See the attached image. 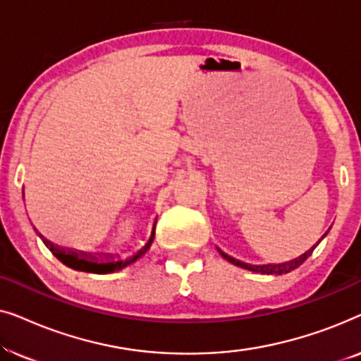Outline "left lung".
<instances>
[{"label": "left lung", "mask_w": 361, "mask_h": 361, "mask_svg": "<svg viewBox=\"0 0 361 361\" xmlns=\"http://www.w3.org/2000/svg\"><path fill=\"white\" fill-rule=\"evenodd\" d=\"M327 233L329 231H325V235L322 236V238H325V236H327ZM320 238V240H322ZM320 240L317 241V243H315L312 248L310 250H307L305 251V253H302L300 256H298V258H294V259H290V261H284V263H268V264H250V263H243V261H240V259H236V258H231L230 255H226V253H224V251H221L220 248H216L219 250V253L224 256V258L226 259V261H230L231 264H235V266H238V268H243V269H248V271H253V273H261V274H274V276H281V274H286V273H290V271H294L295 268H299L300 264L304 263L305 259L309 258L310 255H312V251L315 250V246H317L319 243H320Z\"/></svg>", "instance_id": "1"}]
</instances>
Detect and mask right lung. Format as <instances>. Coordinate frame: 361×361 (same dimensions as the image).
<instances>
[{
    "mask_svg": "<svg viewBox=\"0 0 361 361\" xmlns=\"http://www.w3.org/2000/svg\"><path fill=\"white\" fill-rule=\"evenodd\" d=\"M156 220H154V224H152L151 236H149V240L146 241V245L142 246V248L137 250L136 253H133L131 256H128V258H125V259L115 258L113 255H97V256H93V255L82 253V251L61 248L59 245H54L49 240L44 238L41 233H37L36 228H34V230H36V233L41 236L44 245H46L47 248L52 251V255L56 256L59 261H62L63 264L68 266V268L77 269V271H85V273H93V274H108V273H115V271H120L123 268H126V266L133 264L135 261L140 259L147 250H149V246H151L152 240H154V235H156Z\"/></svg>",
    "mask_w": 361,
    "mask_h": 361,
    "instance_id": "add662e5",
    "label": "right lung"
}]
</instances>
